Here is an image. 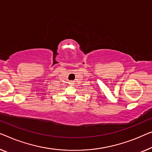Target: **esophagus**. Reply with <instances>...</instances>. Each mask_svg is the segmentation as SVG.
<instances>
[{"mask_svg":"<svg viewBox=\"0 0 152 152\" xmlns=\"http://www.w3.org/2000/svg\"><path fill=\"white\" fill-rule=\"evenodd\" d=\"M72 84H73V83H72V82H70V85H72Z\"/></svg>","mask_w":152,"mask_h":152,"instance_id":"esophagus-1","label":"esophagus"}]
</instances>
